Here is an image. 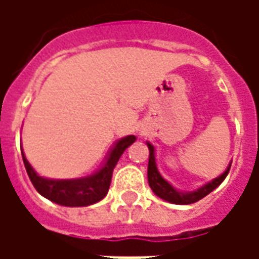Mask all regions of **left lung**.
<instances>
[{
	"label": "left lung",
	"mask_w": 259,
	"mask_h": 259,
	"mask_svg": "<svg viewBox=\"0 0 259 259\" xmlns=\"http://www.w3.org/2000/svg\"><path fill=\"white\" fill-rule=\"evenodd\" d=\"M147 147L150 150V159H148V170H147V176H148V185L151 187V190L154 191V194L158 195L159 198L172 202V204H178V205H189L193 202L200 201L201 198H204L205 195H208L211 191L217 189L218 186L222 183L225 178L228 176L232 162L229 163V166L226 170L223 172L219 178L213 179L209 183H206L200 189H197L195 191H182L179 189H176L174 186L169 183L168 180L163 178L162 175L159 174V170L157 168V162H155V152H154V146L150 141H147Z\"/></svg>",
	"instance_id": "1"
}]
</instances>
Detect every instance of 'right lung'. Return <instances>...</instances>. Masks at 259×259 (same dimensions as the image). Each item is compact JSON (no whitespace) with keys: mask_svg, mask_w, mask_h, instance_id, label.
<instances>
[{"mask_svg":"<svg viewBox=\"0 0 259 259\" xmlns=\"http://www.w3.org/2000/svg\"><path fill=\"white\" fill-rule=\"evenodd\" d=\"M136 141V136H126L113 144L112 150L108 154L107 161L101 168L90 176L77 179H51L38 175L33 169L25 154L22 152L26 172L30 178L31 183L42 197L53 201L58 205L64 206H89L101 201L111 185L113 168L116 166L119 158L124 150Z\"/></svg>","mask_w":259,"mask_h":259,"instance_id":"add662e5","label":"right lung"}]
</instances>
